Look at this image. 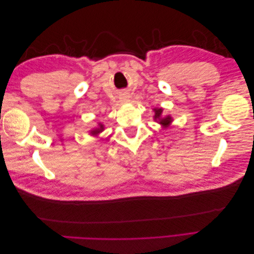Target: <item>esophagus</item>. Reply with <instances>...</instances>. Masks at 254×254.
<instances>
[{"label": "esophagus", "mask_w": 254, "mask_h": 254, "mask_svg": "<svg viewBox=\"0 0 254 254\" xmlns=\"http://www.w3.org/2000/svg\"><path fill=\"white\" fill-rule=\"evenodd\" d=\"M120 102L121 104H128L130 102L129 92H122L120 94Z\"/></svg>", "instance_id": "1"}]
</instances>
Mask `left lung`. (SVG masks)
I'll list each match as a JSON object with an SVG mask.
<instances>
[{
    "instance_id": "1",
    "label": "left lung",
    "mask_w": 254,
    "mask_h": 254,
    "mask_svg": "<svg viewBox=\"0 0 254 254\" xmlns=\"http://www.w3.org/2000/svg\"><path fill=\"white\" fill-rule=\"evenodd\" d=\"M153 111V121L162 127V130H166L172 126V123L174 122V119L170 114L164 115L163 114V108H155Z\"/></svg>"
}]
</instances>
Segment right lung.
I'll use <instances>...</instances> for the list:
<instances>
[{
    "label": "right lung",
    "instance_id": "obj_1",
    "mask_svg": "<svg viewBox=\"0 0 254 254\" xmlns=\"http://www.w3.org/2000/svg\"><path fill=\"white\" fill-rule=\"evenodd\" d=\"M105 130V126L102 124V123H98L97 124V126L96 127H94V128H92L90 131H89V133H90V135H92V136H94V137H98V135L101 134L103 131Z\"/></svg>",
    "mask_w": 254,
    "mask_h": 254
}]
</instances>
